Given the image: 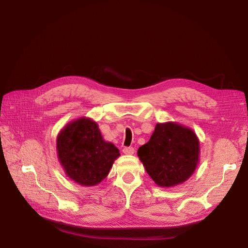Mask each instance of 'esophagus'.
<instances>
[{"instance_id":"esophagus-1","label":"esophagus","mask_w":248,"mask_h":248,"mask_svg":"<svg viewBox=\"0 0 248 248\" xmlns=\"http://www.w3.org/2000/svg\"><path fill=\"white\" fill-rule=\"evenodd\" d=\"M123 151H124V155H133L135 150H134L133 147H124Z\"/></svg>"}]
</instances>
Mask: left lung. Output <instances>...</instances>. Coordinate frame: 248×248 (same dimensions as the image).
I'll list each match as a JSON object with an SVG mask.
<instances>
[{
    "instance_id": "1",
    "label": "left lung",
    "mask_w": 248,
    "mask_h": 248,
    "mask_svg": "<svg viewBox=\"0 0 248 248\" xmlns=\"http://www.w3.org/2000/svg\"><path fill=\"white\" fill-rule=\"evenodd\" d=\"M138 155L157 186H173L191 177L197 166L199 140L191 129L173 123L157 124Z\"/></svg>"
}]
</instances>
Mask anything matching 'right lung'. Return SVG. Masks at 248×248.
Returning a JSON list of instances; mask_svg holds the SVG:
<instances>
[{"instance_id":"right-lung-1","label":"right lung","mask_w":248,"mask_h":248,"mask_svg":"<svg viewBox=\"0 0 248 248\" xmlns=\"http://www.w3.org/2000/svg\"><path fill=\"white\" fill-rule=\"evenodd\" d=\"M56 145L68 177L86 186L101 182L120 155L112 143L103 140L97 124L87 118L67 124L57 136Z\"/></svg>"}]
</instances>
